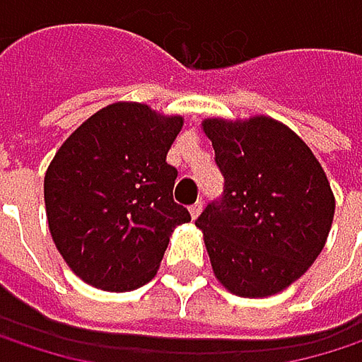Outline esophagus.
<instances>
[{
    "mask_svg": "<svg viewBox=\"0 0 362 362\" xmlns=\"http://www.w3.org/2000/svg\"><path fill=\"white\" fill-rule=\"evenodd\" d=\"M201 209H203V203H201V201H197L194 205H190V207H188L190 218H192V220H197V218H199V214H201Z\"/></svg>",
    "mask_w": 362,
    "mask_h": 362,
    "instance_id": "1",
    "label": "esophagus"
}]
</instances>
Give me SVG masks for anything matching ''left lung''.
<instances>
[{
  "label": "left lung",
  "mask_w": 362,
  "mask_h": 362,
  "mask_svg": "<svg viewBox=\"0 0 362 362\" xmlns=\"http://www.w3.org/2000/svg\"><path fill=\"white\" fill-rule=\"evenodd\" d=\"M224 176V197L197 228L216 279L239 298H268L296 283L325 247L335 197L310 146L285 123L209 117L201 123Z\"/></svg>",
  "instance_id": "left-lung-1"
}]
</instances>
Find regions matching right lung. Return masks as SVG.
Returning <instances> with one entry per match:
<instances>
[{
    "mask_svg": "<svg viewBox=\"0 0 362 362\" xmlns=\"http://www.w3.org/2000/svg\"><path fill=\"white\" fill-rule=\"evenodd\" d=\"M184 119L142 103H115L86 119L43 178L49 235L69 268L105 291H132L159 270L176 226V168L165 157Z\"/></svg>",
    "mask_w": 362,
    "mask_h": 362,
    "instance_id": "add662e5",
    "label": "right lung"
}]
</instances>
